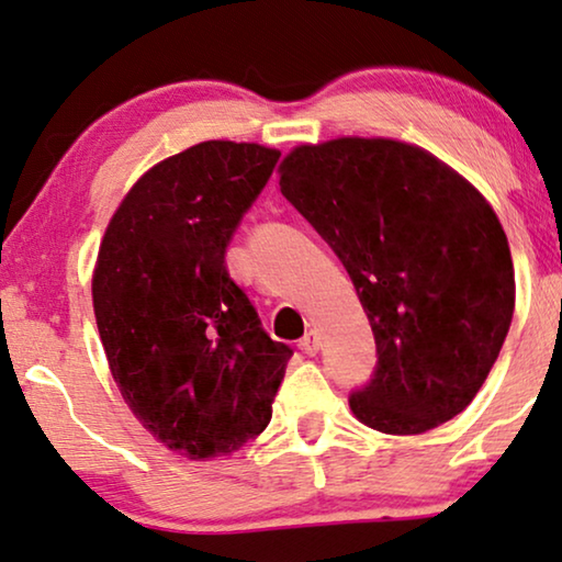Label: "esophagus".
<instances>
[{
    "label": "esophagus",
    "mask_w": 562,
    "mask_h": 562,
    "mask_svg": "<svg viewBox=\"0 0 562 562\" xmlns=\"http://www.w3.org/2000/svg\"><path fill=\"white\" fill-rule=\"evenodd\" d=\"M297 347H301L305 355H316L318 347H321V336L316 331H308L301 341H297Z\"/></svg>",
    "instance_id": "34e87169"
}]
</instances>
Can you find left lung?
<instances>
[{"label":"left lung","mask_w":562,"mask_h":562,"mask_svg":"<svg viewBox=\"0 0 562 562\" xmlns=\"http://www.w3.org/2000/svg\"><path fill=\"white\" fill-rule=\"evenodd\" d=\"M280 190L347 269L378 362L349 393L362 424L422 434L470 406L514 316V265L483 194L391 138L297 146Z\"/></svg>","instance_id":"obj_1"}]
</instances>
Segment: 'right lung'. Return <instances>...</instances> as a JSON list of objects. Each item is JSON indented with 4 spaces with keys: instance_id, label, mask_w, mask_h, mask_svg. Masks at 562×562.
<instances>
[{
    "instance_id": "add662e5",
    "label": "right lung",
    "mask_w": 562,
    "mask_h": 562,
    "mask_svg": "<svg viewBox=\"0 0 562 562\" xmlns=\"http://www.w3.org/2000/svg\"><path fill=\"white\" fill-rule=\"evenodd\" d=\"M277 159L234 140L169 156L120 203L97 257L94 318L112 378L138 422L190 460L265 431L293 357L226 267Z\"/></svg>"
}]
</instances>
